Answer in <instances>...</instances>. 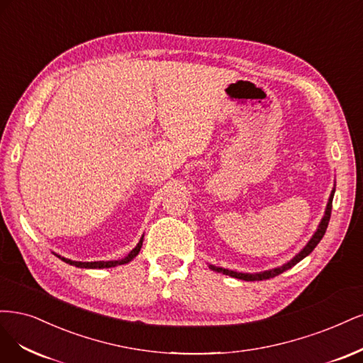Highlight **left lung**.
<instances>
[{
    "label": "left lung",
    "mask_w": 363,
    "mask_h": 363,
    "mask_svg": "<svg viewBox=\"0 0 363 363\" xmlns=\"http://www.w3.org/2000/svg\"><path fill=\"white\" fill-rule=\"evenodd\" d=\"M333 194H335V190L332 191L330 194V199H329V203H327V208H325V214L321 220V223L317 229V232L313 233V237L311 238V241L306 244V247L303 249L297 256H294L289 262H286L285 265L279 267V268H274V270H268V272H264V273H255V274H247V273H237V272H232V270H226V268H218V267H213L211 268L214 272H218V273H223L226 276H230V277H237V279H241V280H250V282H253V280H265V279H272L274 276H279L280 273L286 272L288 268L294 267L297 262H300L303 258H306V256L317 247V244L321 241V238L324 237L325 233V229H327V225H329V220H330V214H332V201H333Z\"/></svg>",
    "instance_id": "8db88e82"
}]
</instances>
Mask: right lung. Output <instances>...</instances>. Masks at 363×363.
Listing matches in <instances>:
<instances>
[{"instance_id": "add662e5", "label": "right lung", "mask_w": 363, "mask_h": 363, "mask_svg": "<svg viewBox=\"0 0 363 363\" xmlns=\"http://www.w3.org/2000/svg\"><path fill=\"white\" fill-rule=\"evenodd\" d=\"M143 245V238L138 241V244L135 245V247L130 252V255L125 256L123 259H119V261H98V262H77V261H71V259H66V258H62V256H58L62 261H65L66 264L69 265H75L78 268H110V267H116V265H122V264H128L130 261H133L135 256L138 255L140 249H142Z\"/></svg>"}]
</instances>
